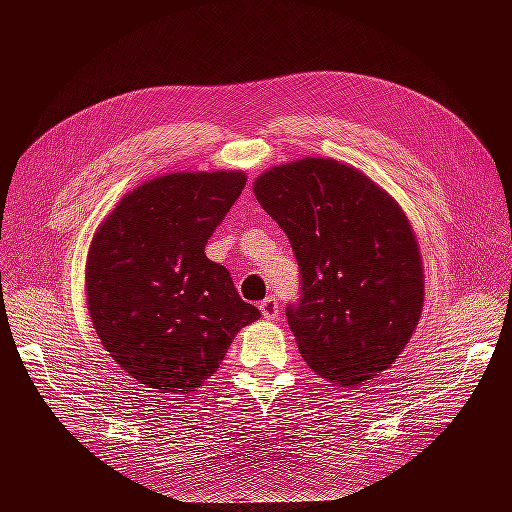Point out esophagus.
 Returning a JSON list of instances; mask_svg holds the SVG:
<instances>
[{"label": "esophagus", "instance_id": "1", "mask_svg": "<svg viewBox=\"0 0 512 512\" xmlns=\"http://www.w3.org/2000/svg\"><path fill=\"white\" fill-rule=\"evenodd\" d=\"M278 309H280V305H278L276 297H267V299H263L259 303V311H261V315L265 319H276L278 317Z\"/></svg>", "mask_w": 512, "mask_h": 512}]
</instances>
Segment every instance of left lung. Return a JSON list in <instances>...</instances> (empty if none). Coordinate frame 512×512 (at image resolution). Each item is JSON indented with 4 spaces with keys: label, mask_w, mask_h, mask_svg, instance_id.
<instances>
[{
    "label": "left lung",
    "mask_w": 512,
    "mask_h": 512,
    "mask_svg": "<svg viewBox=\"0 0 512 512\" xmlns=\"http://www.w3.org/2000/svg\"><path fill=\"white\" fill-rule=\"evenodd\" d=\"M299 263L288 326L307 365L353 388L398 359L423 309V267L396 201L334 159L305 157L253 184Z\"/></svg>",
    "instance_id": "1"
}]
</instances>
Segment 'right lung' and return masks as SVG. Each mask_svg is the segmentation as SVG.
<instances>
[{"label": "right lung", "mask_w": 512, "mask_h": 512, "mask_svg": "<svg viewBox=\"0 0 512 512\" xmlns=\"http://www.w3.org/2000/svg\"><path fill=\"white\" fill-rule=\"evenodd\" d=\"M245 188L240 172H178L134 188L87 257V303L107 353L134 380L188 394L259 319L205 245Z\"/></svg>", "instance_id": "right-lung-1"}]
</instances>
